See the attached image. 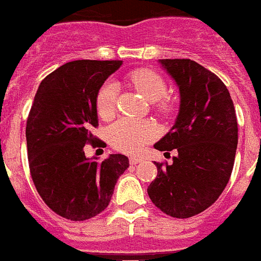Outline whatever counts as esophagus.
Wrapping results in <instances>:
<instances>
[{
    "label": "esophagus",
    "instance_id": "esophagus-1",
    "mask_svg": "<svg viewBox=\"0 0 261 261\" xmlns=\"http://www.w3.org/2000/svg\"><path fill=\"white\" fill-rule=\"evenodd\" d=\"M129 162H130V164H139L143 162V158H140V156H130Z\"/></svg>",
    "mask_w": 261,
    "mask_h": 261
}]
</instances>
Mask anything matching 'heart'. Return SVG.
Masks as SVG:
<instances>
[{
    "label": "heart",
    "mask_w": 261,
    "mask_h": 261,
    "mask_svg": "<svg viewBox=\"0 0 261 261\" xmlns=\"http://www.w3.org/2000/svg\"><path fill=\"white\" fill-rule=\"evenodd\" d=\"M130 81L148 101H160L167 94V85L159 74L151 70H139L130 75ZM118 86L113 81H106L98 90L97 94V112L102 118H109L113 116L116 109ZM162 110H168L167 102H160ZM158 135L155 125L148 121H137L130 118H121L116 121L109 128L108 136L110 144L116 149L126 153L139 152L141 148Z\"/></svg>",
    "instance_id": "heart-1"
}]
</instances>
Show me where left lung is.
<instances>
[{
    "label": "left lung",
    "mask_w": 261,
    "mask_h": 261,
    "mask_svg": "<svg viewBox=\"0 0 261 261\" xmlns=\"http://www.w3.org/2000/svg\"><path fill=\"white\" fill-rule=\"evenodd\" d=\"M179 89V112L172 128L153 145L176 149L171 164L155 163L158 176L148 186L163 213L189 218L218 199L232 174L237 149L236 110L217 75L190 59H160Z\"/></svg>",
    "instance_id": "left-lung-1"
}]
</instances>
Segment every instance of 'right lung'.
<instances>
[{
    "instance_id": "add662e5",
    "label": "right lung",
    "mask_w": 261,
    "mask_h": 261,
    "mask_svg": "<svg viewBox=\"0 0 261 261\" xmlns=\"http://www.w3.org/2000/svg\"><path fill=\"white\" fill-rule=\"evenodd\" d=\"M121 60H74L45 76L27 121L32 180L43 201L71 221L95 217L109 205L118 178L129 167L125 155L103 162L86 158L85 144L98 145L97 94Z\"/></svg>"
}]
</instances>
